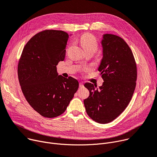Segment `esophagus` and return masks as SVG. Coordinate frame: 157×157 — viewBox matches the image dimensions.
I'll return each instance as SVG.
<instances>
[{
	"instance_id": "34e87169",
	"label": "esophagus",
	"mask_w": 157,
	"mask_h": 157,
	"mask_svg": "<svg viewBox=\"0 0 157 157\" xmlns=\"http://www.w3.org/2000/svg\"><path fill=\"white\" fill-rule=\"evenodd\" d=\"M79 88H82L84 87V84H83V83H82V82H79Z\"/></svg>"
}]
</instances>
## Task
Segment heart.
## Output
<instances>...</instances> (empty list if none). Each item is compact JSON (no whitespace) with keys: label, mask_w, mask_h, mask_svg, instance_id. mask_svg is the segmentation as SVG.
<instances>
[{"label":"heart","mask_w":157,"mask_h":157,"mask_svg":"<svg viewBox=\"0 0 157 157\" xmlns=\"http://www.w3.org/2000/svg\"><path fill=\"white\" fill-rule=\"evenodd\" d=\"M80 43L85 51H96L98 48V42L97 39L90 33H85L80 37Z\"/></svg>","instance_id":"heart-1"}]
</instances>
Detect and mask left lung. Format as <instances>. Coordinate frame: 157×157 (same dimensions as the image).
<instances>
[{
	"label": "left lung",
	"mask_w": 157,
	"mask_h": 157,
	"mask_svg": "<svg viewBox=\"0 0 157 157\" xmlns=\"http://www.w3.org/2000/svg\"><path fill=\"white\" fill-rule=\"evenodd\" d=\"M101 43L103 57L98 71L104 82L99 89L91 83L84 84L90 96L84 105L93 120L105 124L116 119L130 102L136 87L137 68L133 52L123 39L106 34Z\"/></svg>",
	"instance_id": "1"
}]
</instances>
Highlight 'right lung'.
I'll use <instances>...</instances> for the list:
<instances>
[{
	"instance_id": "right-lung-1",
	"label": "right lung",
	"mask_w": 157,
	"mask_h": 157,
	"mask_svg": "<svg viewBox=\"0 0 157 157\" xmlns=\"http://www.w3.org/2000/svg\"><path fill=\"white\" fill-rule=\"evenodd\" d=\"M68 38L63 31H40L27 42L18 63L22 93L32 108L46 118L63 114L79 87L76 79L57 73L56 66L65 58Z\"/></svg>"
}]
</instances>
